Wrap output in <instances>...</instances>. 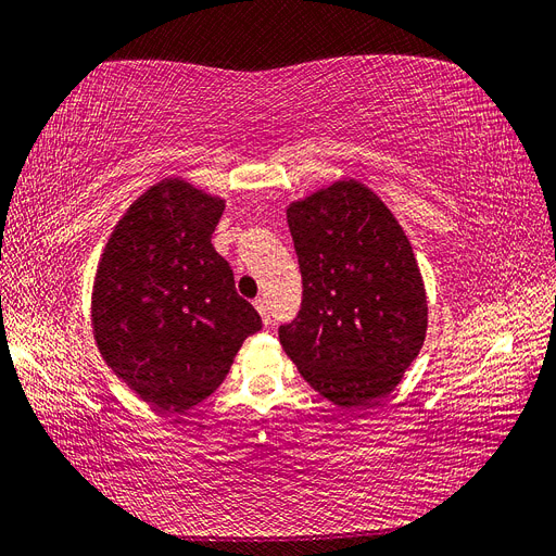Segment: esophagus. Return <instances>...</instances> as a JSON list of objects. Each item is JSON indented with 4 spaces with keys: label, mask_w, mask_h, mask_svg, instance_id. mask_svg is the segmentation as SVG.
I'll return each mask as SVG.
<instances>
[{
    "label": "esophagus",
    "mask_w": 556,
    "mask_h": 556,
    "mask_svg": "<svg viewBox=\"0 0 556 556\" xmlns=\"http://www.w3.org/2000/svg\"><path fill=\"white\" fill-rule=\"evenodd\" d=\"M254 306H256V312L261 314L263 323H265V325L270 323V306H267V300H265V298H256V300H254Z\"/></svg>",
    "instance_id": "1"
}]
</instances>
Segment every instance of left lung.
<instances>
[{
  "instance_id": "obj_1",
  "label": "left lung",
  "mask_w": 556,
  "mask_h": 556,
  "mask_svg": "<svg viewBox=\"0 0 556 556\" xmlns=\"http://www.w3.org/2000/svg\"><path fill=\"white\" fill-rule=\"evenodd\" d=\"M302 306L279 341L302 378L339 407L394 392L419 355L428 304L413 247L392 211L357 180L289 205Z\"/></svg>"
}]
</instances>
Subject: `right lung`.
I'll use <instances>...</instances> for the list:
<instances>
[{
    "instance_id": "add662e5",
    "label": "right lung",
    "mask_w": 556,
    "mask_h": 556,
    "mask_svg": "<svg viewBox=\"0 0 556 556\" xmlns=\"http://www.w3.org/2000/svg\"><path fill=\"white\" fill-rule=\"evenodd\" d=\"M222 213L224 199L164 178L121 217L98 263V351L160 413L211 396L242 341L263 327L211 242Z\"/></svg>"
}]
</instances>
